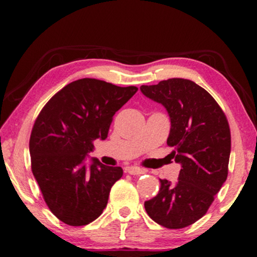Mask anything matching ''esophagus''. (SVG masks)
<instances>
[{
    "label": "esophagus",
    "mask_w": 257,
    "mask_h": 257,
    "mask_svg": "<svg viewBox=\"0 0 257 257\" xmlns=\"http://www.w3.org/2000/svg\"><path fill=\"white\" fill-rule=\"evenodd\" d=\"M126 172H127V173L131 174V175H140V174L145 173V171L142 170V168H139V167H136V166L127 167V168H126Z\"/></svg>",
    "instance_id": "esophagus-1"
}]
</instances>
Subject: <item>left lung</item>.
<instances>
[{
	"instance_id": "1",
	"label": "left lung",
	"mask_w": 257,
	"mask_h": 257,
	"mask_svg": "<svg viewBox=\"0 0 257 257\" xmlns=\"http://www.w3.org/2000/svg\"><path fill=\"white\" fill-rule=\"evenodd\" d=\"M144 96L166 108L171 119L167 145L181 165L178 181L160 179L158 194L144 203L161 226L179 229L205 215L228 175L230 130L215 99L189 79L171 78L140 86Z\"/></svg>"
}]
</instances>
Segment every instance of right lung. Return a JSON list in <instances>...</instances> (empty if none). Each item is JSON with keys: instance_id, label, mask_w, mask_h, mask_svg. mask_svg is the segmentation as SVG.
Masks as SVG:
<instances>
[{"instance_id": "obj_1", "label": "right lung", "mask_w": 257, "mask_h": 257, "mask_svg": "<svg viewBox=\"0 0 257 257\" xmlns=\"http://www.w3.org/2000/svg\"><path fill=\"white\" fill-rule=\"evenodd\" d=\"M138 87L82 78L58 91L42 108L31 131V170L54 215L70 226H85L107 205L121 167L89 158L96 139H106L112 118ZM90 164H86V159Z\"/></svg>"}]
</instances>
